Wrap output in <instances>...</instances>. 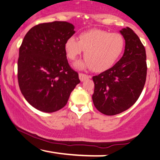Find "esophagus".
<instances>
[{
    "label": "esophagus",
    "instance_id": "obj_1",
    "mask_svg": "<svg viewBox=\"0 0 160 160\" xmlns=\"http://www.w3.org/2000/svg\"><path fill=\"white\" fill-rule=\"evenodd\" d=\"M79 78H80V81H84V80H86V79H89V78H91V76H89V75H86L85 74H82V73H80L79 74Z\"/></svg>",
    "mask_w": 160,
    "mask_h": 160
}]
</instances>
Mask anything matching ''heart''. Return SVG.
<instances>
[{
  "label": "heart",
  "instance_id": "obj_1",
  "mask_svg": "<svg viewBox=\"0 0 160 160\" xmlns=\"http://www.w3.org/2000/svg\"><path fill=\"white\" fill-rule=\"evenodd\" d=\"M125 47L124 38L118 33H110L100 29L82 32L79 40L71 37L66 40L65 51L70 60L76 59L84 52L86 59L75 63L78 69L92 68L102 72L111 68L119 59Z\"/></svg>",
  "mask_w": 160,
  "mask_h": 160
}]
</instances>
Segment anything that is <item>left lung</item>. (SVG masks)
<instances>
[{
    "instance_id": "left-lung-1",
    "label": "left lung",
    "mask_w": 160,
    "mask_h": 160,
    "mask_svg": "<svg viewBox=\"0 0 160 160\" xmlns=\"http://www.w3.org/2000/svg\"><path fill=\"white\" fill-rule=\"evenodd\" d=\"M125 40L123 56L113 67L92 78V101L98 111L112 116L122 113L136 102L146 81V51L130 28L120 31Z\"/></svg>"
}]
</instances>
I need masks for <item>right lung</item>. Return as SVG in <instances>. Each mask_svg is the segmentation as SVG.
Segmentation results:
<instances>
[{"instance_id":"add662e5","label":"right lung","mask_w":160,"mask_h":160,"mask_svg":"<svg viewBox=\"0 0 160 160\" xmlns=\"http://www.w3.org/2000/svg\"><path fill=\"white\" fill-rule=\"evenodd\" d=\"M75 33L67 22L35 25L28 32L19 48L18 81L24 98L32 107L45 113L62 109L80 82L71 69L65 43Z\"/></svg>"}]
</instances>
